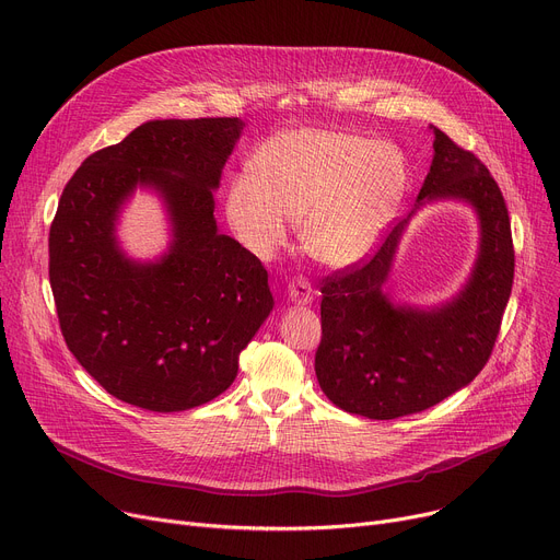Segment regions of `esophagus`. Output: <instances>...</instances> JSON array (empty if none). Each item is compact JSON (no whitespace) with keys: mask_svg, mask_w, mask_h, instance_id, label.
<instances>
[{"mask_svg":"<svg viewBox=\"0 0 560 560\" xmlns=\"http://www.w3.org/2000/svg\"><path fill=\"white\" fill-rule=\"evenodd\" d=\"M288 296L290 302L296 304V306H306L313 302V288L308 283L306 277H294L290 283H288Z\"/></svg>","mask_w":560,"mask_h":560,"instance_id":"obj_1","label":"esophagus"}]
</instances>
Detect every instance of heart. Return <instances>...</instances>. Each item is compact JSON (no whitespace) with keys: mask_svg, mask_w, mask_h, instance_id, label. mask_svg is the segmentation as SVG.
Returning <instances> with one entry per match:
<instances>
[{"mask_svg":"<svg viewBox=\"0 0 560 560\" xmlns=\"http://www.w3.org/2000/svg\"><path fill=\"white\" fill-rule=\"evenodd\" d=\"M407 186L400 148L332 128H296L256 148L234 175L225 215L234 236L268 258L300 222L302 247L324 266L366 256L385 232Z\"/></svg>","mask_w":560,"mask_h":560,"instance_id":"1","label":"heart"}]
</instances>
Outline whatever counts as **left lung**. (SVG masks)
<instances>
[{
  "label": "left lung",
  "mask_w": 560,
  "mask_h": 560,
  "mask_svg": "<svg viewBox=\"0 0 560 560\" xmlns=\"http://www.w3.org/2000/svg\"><path fill=\"white\" fill-rule=\"evenodd\" d=\"M419 202L457 198L475 207L479 256L468 285L432 311L394 306L383 294L405 222L355 264L322 279V342L315 374L345 412L389 421L448 398L489 362L513 285L509 209L489 168L439 128Z\"/></svg>",
  "instance_id": "obj_1"
}]
</instances>
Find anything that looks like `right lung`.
<instances>
[{"mask_svg": "<svg viewBox=\"0 0 560 560\" xmlns=\"http://www.w3.org/2000/svg\"><path fill=\"white\" fill-rule=\"evenodd\" d=\"M238 117L164 119L90 155L62 189L49 230V281L62 338L115 398L151 412L213 400L272 311L268 270L220 234L213 189L241 137ZM137 185L167 200L174 243L158 265L114 238Z\"/></svg>", "mask_w": 560, "mask_h": 560, "instance_id": "1", "label": "right lung"}]
</instances>
